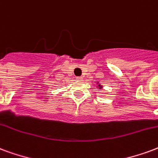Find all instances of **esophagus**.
<instances>
[{"label": "esophagus", "instance_id": "34e87169", "mask_svg": "<svg viewBox=\"0 0 158 158\" xmlns=\"http://www.w3.org/2000/svg\"><path fill=\"white\" fill-rule=\"evenodd\" d=\"M77 79L78 81H81L82 80V77H77Z\"/></svg>", "mask_w": 158, "mask_h": 158}]
</instances>
